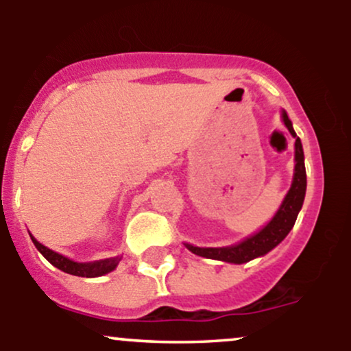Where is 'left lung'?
<instances>
[{"instance_id": "obj_1", "label": "left lung", "mask_w": 351, "mask_h": 351, "mask_svg": "<svg viewBox=\"0 0 351 351\" xmlns=\"http://www.w3.org/2000/svg\"><path fill=\"white\" fill-rule=\"evenodd\" d=\"M285 127L295 138V173H293L292 186L285 196L284 203L277 211V215L272 217L271 223L265 226L263 231L254 234L241 244L231 245V247H195V245L186 244V247L193 254L208 259L224 261V263L232 264H244L256 257L264 256L271 249L276 247L277 244L284 241V237L291 232V229L295 224L297 215H299L302 204L305 198V188H307V176H305V165H304V150H302L300 138L297 136L292 128V122L289 120L287 112L282 114Z\"/></svg>"}]
</instances>
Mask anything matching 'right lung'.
Segmentation results:
<instances>
[{
  "label": "right lung",
  "instance_id": "1",
  "mask_svg": "<svg viewBox=\"0 0 351 351\" xmlns=\"http://www.w3.org/2000/svg\"><path fill=\"white\" fill-rule=\"evenodd\" d=\"M38 251L46 257L49 263L54 265V267L60 269L62 272L72 274V276H79V277H99L104 276V274H108L110 271H114L119 264V257H112V259H104V261H97V263H87V264H80V263H74V261L67 259V257L60 256V254L51 251L47 249L46 245H43L41 243L31 237Z\"/></svg>",
  "mask_w": 351,
  "mask_h": 351
}]
</instances>
